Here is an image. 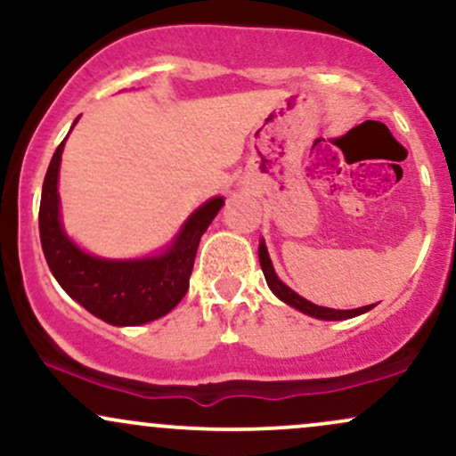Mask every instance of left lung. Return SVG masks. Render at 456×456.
<instances>
[{"label": "left lung", "instance_id": "1", "mask_svg": "<svg viewBox=\"0 0 456 456\" xmlns=\"http://www.w3.org/2000/svg\"><path fill=\"white\" fill-rule=\"evenodd\" d=\"M259 264H261V270H264L265 281H268L270 289L274 291V294L279 296L282 302H287V305H289V306H294V308H297V311L306 313V315H311V317L328 319V322H332V319H349V317H355V315H362V313L370 311V308L375 306V305H369V306L354 308V311H334V308L317 306V305H313V302L305 300V297L297 296L296 291H291L289 287L285 285V282L279 281V276H276L274 268H272V261H270L268 248H265L264 242L259 244Z\"/></svg>", "mask_w": 456, "mask_h": 456}]
</instances>
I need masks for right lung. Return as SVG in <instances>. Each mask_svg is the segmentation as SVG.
Returning <instances> with one entry per match:
<instances>
[{
	"mask_svg": "<svg viewBox=\"0 0 456 456\" xmlns=\"http://www.w3.org/2000/svg\"><path fill=\"white\" fill-rule=\"evenodd\" d=\"M64 141L57 145L46 169L38 214L43 253L57 282L72 300L111 326H139L167 315L186 296L199 240L223 208V197L203 203L160 257L139 261L92 257L66 238L60 223L57 174Z\"/></svg>",
	"mask_w": 456,
	"mask_h": 456,
	"instance_id": "obj_1",
	"label": "right lung"
}]
</instances>
